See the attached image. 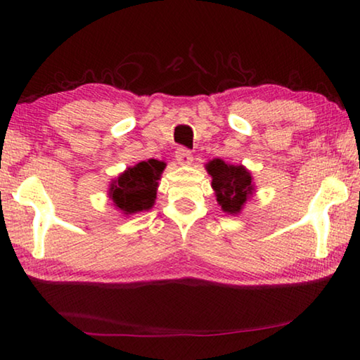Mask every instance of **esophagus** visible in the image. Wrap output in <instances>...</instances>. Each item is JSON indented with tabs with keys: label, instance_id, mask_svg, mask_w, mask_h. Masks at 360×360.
<instances>
[{
	"label": "esophagus",
	"instance_id": "obj_1",
	"mask_svg": "<svg viewBox=\"0 0 360 360\" xmlns=\"http://www.w3.org/2000/svg\"><path fill=\"white\" fill-rule=\"evenodd\" d=\"M176 160H178L179 165L182 167H188L193 160V157L191 154V150L186 149V148H179L176 150Z\"/></svg>",
	"mask_w": 360,
	"mask_h": 360
}]
</instances>
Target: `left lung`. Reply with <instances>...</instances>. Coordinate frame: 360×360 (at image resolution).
Returning a JSON list of instances; mask_svg holds the SVG:
<instances>
[{
    "mask_svg": "<svg viewBox=\"0 0 360 360\" xmlns=\"http://www.w3.org/2000/svg\"><path fill=\"white\" fill-rule=\"evenodd\" d=\"M211 176V187L221 210L238 216L255 193L254 178L245 165H231L222 158H212L205 165Z\"/></svg>",
    "mask_w": 360,
    "mask_h": 360,
    "instance_id": "obj_1",
    "label": "left lung"
}]
</instances>
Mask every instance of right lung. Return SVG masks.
I'll use <instances>...</instances> for the list:
<instances>
[{
	"label": "right lung",
	"instance_id": "obj_1",
	"mask_svg": "<svg viewBox=\"0 0 360 360\" xmlns=\"http://www.w3.org/2000/svg\"><path fill=\"white\" fill-rule=\"evenodd\" d=\"M165 168L167 163L155 158L127 167L125 172L111 181L108 188V197L114 208L125 217L149 211L155 203L158 181Z\"/></svg>",
	"mask_w": 360,
	"mask_h": 360
}]
</instances>
